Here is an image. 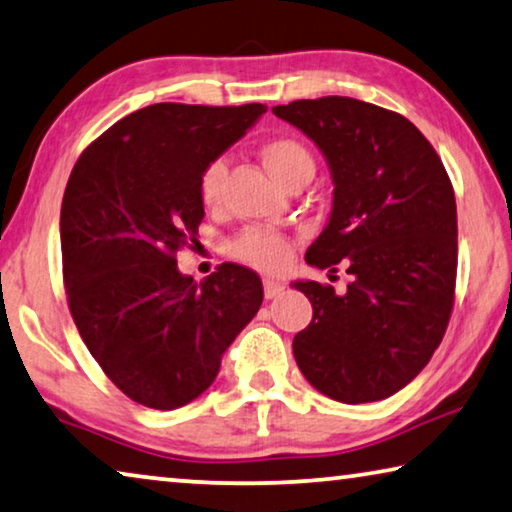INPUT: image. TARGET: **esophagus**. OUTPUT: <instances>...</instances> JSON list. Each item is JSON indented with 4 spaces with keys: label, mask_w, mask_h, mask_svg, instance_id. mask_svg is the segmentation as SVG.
Listing matches in <instances>:
<instances>
[{
    "label": "esophagus",
    "mask_w": 512,
    "mask_h": 512,
    "mask_svg": "<svg viewBox=\"0 0 512 512\" xmlns=\"http://www.w3.org/2000/svg\"><path fill=\"white\" fill-rule=\"evenodd\" d=\"M285 289V285H282L280 280H275V278H264V296L266 298H275L280 294V291Z\"/></svg>",
    "instance_id": "1"
}]
</instances>
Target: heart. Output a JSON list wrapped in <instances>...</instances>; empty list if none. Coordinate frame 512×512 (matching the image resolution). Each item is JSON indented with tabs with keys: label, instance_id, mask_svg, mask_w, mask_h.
Listing matches in <instances>:
<instances>
[{
	"label": "heart",
	"instance_id": "obj_1",
	"mask_svg": "<svg viewBox=\"0 0 512 512\" xmlns=\"http://www.w3.org/2000/svg\"><path fill=\"white\" fill-rule=\"evenodd\" d=\"M264 166L269 173L278 180L282 186L298 180V177H307L310 180L314 173V159L310 150L296 139L289 136H278L262 145L259 150ZM225 177V161L214 159L207 164L200 175V198L205 205H216L221 198V186ZM232 255L241 259V262L253 264L257 269L264 271H278L289 262L291 246L287 237L280 232L264 230V227H248L243 230L232 243Z\"/></svg>",
	"mask_w": 512,
	"mask_h": 512
}]
</instances>
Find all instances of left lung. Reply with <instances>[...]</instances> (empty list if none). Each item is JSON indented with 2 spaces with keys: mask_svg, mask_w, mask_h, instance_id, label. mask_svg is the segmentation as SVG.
Segmentation results:
<instances>
[{
  "mask_svg": "<svg viewBox=\"0 0 512 512\" xmlns=\"http://www.w3.org/2000/svg\"><path fill=\"white\" fill-rule=\"evenodd\" d=\"M328 161L332 209L305 262H344V294L296 280L312 323L294 337L307 383L342 403L383 401L433 358L453 307L456 196L426 136L399 113L353 97L273 107Z\"/></svg>",
  "mask_w": 512,
  "mask_h": 512,
  "instance_id": "1",
  "label": "left lung"
}]
</instances>
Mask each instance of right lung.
Segmentation results:
<instances>
[{
  "label": "right lung",
  "instance_id": "add662e5",
  "mask_svg": "<svg viewBox=\"0 0 512 512\" xmlns=\"http://www.w3.org/2000/svg\"><path fill=\"white\" fill-rule=\"evenodd\" d=\"M262 113L264 104H150L72 168L61 205L70 314L111 383L148 408L198 399L262 305V280L246 266L221 264L198 285L175 259L198 246L202 170Z\"/></svg>",
  "mask_w": 512,
  "mask_h": 512
}]
</instances>
